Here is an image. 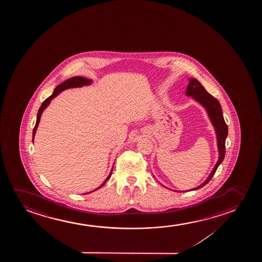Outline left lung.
Returning <instances> with one entry per match:
<instances>
[{"instance_id": "left-lung-1", "label": "left lung", "mask_w": 262, "mask_h": 262, "mask_svg": "<svg viewBox=\"0 0 262 262\" xmlns=\"http://www.w3.org/2000/svg\"><path fill=\"white\" fill-rule=\"evenodd\" d=\"M187 97H191L194 100L203 106L208 113V117L212 124L215 128V134H216V141H217V147H219V160L216 162L214 168L208 176L204 183L200 186L196 187L190 190L201 189L211 180L213 176L215 174L216 169L219 165L222 163L225 156H226V140L228 134V128L223 116L222 108L219 100L215 97L208 94V91L205 90L204 86L201 85V82L198 79L191 78L189 79V84L186 89Z\"/></svg>"}]
</instances>
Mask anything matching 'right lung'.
<instances>
[{
  "label": "right lung",
  "mask_w": 262,
  "mask_h": 262,
  "mask_svg": "<svg viewBox=\"0 0 262 262\" xmlns=\"http://www.w3.org/2000/svg\"><path fill=\"white\" fill-rule=\"evenodd\" d=\"M91 83H92V79H86V78H83V77L76 76V77L70 78V79H67V80H65V81L61 83V84H59V85L55 88V90H54L53 95H51L50 97L43 101V104H42V105L40 106L39 110L37 112L36 125H35V128L33 129V141H34V137H35V134H36V129H37L38 124H39L40 118H41L42 113H43V110H45V109L49 105V104L51 103V100H52V99H54V97H56V96L61 93V92H62L63 90H68V89H72V88H81V86H90ZM112 171H113V169H112ZM112 171L111 172L109 173V176H108L107 178L105 179L104 183H102L100 186L97 188L96 190H92V191H90V192H93L95 190H98L99 188H101L103 185H104V183H106L108 179L111 177ZM90 192H89V193H90Z\"/></svg>",
  "instance_id": "1"
}]
</instances>
